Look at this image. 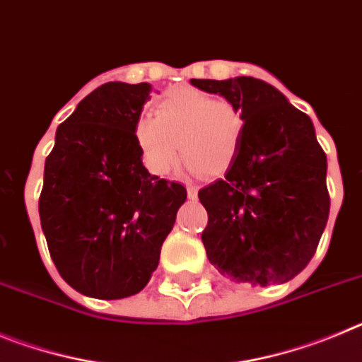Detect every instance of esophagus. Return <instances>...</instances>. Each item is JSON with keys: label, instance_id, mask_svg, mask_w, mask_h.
<instances>
[{"label": "esophagus", "instance_id": "34e87169", "mask_svg": "<svg viewBox=\"0 0 362 362\" xmlns=\"http://www.w3.org/2000/svg\"><path fill=\"white\" fill-rule=\"evenodd\" d=\"M187 197L191 198V200H194V198L198 197V187H197V185H187Z\"/></svg>", "mask_w": 362, "mask_h": 362}]
</instances>
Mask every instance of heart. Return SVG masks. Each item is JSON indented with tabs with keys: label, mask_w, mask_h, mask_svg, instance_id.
Here are the masks:
<instances>
[{
	"label": "heart",
	"mask_w": 362,
	"mask_h": 362,
	"mask_svg": "<svg viewBox=\"0 0 362 362\" xmlns=\"http://www.w3.org/2000/svg\"><path fill=\"white\" fill-rule=\"evenodd\" d=\"M243 132L236 104L191 88L169 92L157 104V117H139L133 128L142 162L158 177L175 168L180 151L191 171L223 173L236 160Z\"/></svg>",
	"instance_id": "obj_1"
}]
</instances>
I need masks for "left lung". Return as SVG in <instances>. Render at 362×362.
I'll return each instance as SVG.
<instances>
[{
  "label": "left lung",
  "mask_w": 362,
  "mask_h": 362,
  "mask_svg": "<svg viewBox=\"0 0 362 362\" xmlns=\"http://www.w3.org/2000/svg\"><path fill=\"white\" fill-rule=\"evenodd\" d=\"M242 110L240 151L226 178L198 191L209 262L238 283L267 286L298 276L327 227V155L307 113L254 77L191 79Z\"/></svg>",
  "instance_id": "left-lung-1"
}]
</instances>
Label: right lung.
Returning a JSON list of instances; mask_svg holds the SVG:
<instances>
[{
  "label": "right lung",
  "mask_w": 362,
  "mask_h": 362,
  "mask_svg": "<svg viewBox=\"0 0 362 362\" xmlns=\"http://www.w3.org/2000/svg\"><path fill=\"white\" fill-rule=\"evenodd\" d=\"M151 84L106 83L77 104L45 162L39 218L61 278L97 299L141 292L187 198L149 175L133 128Z\"/></svg>",
  "instance_id": "obj_1"
}]
</instances>
